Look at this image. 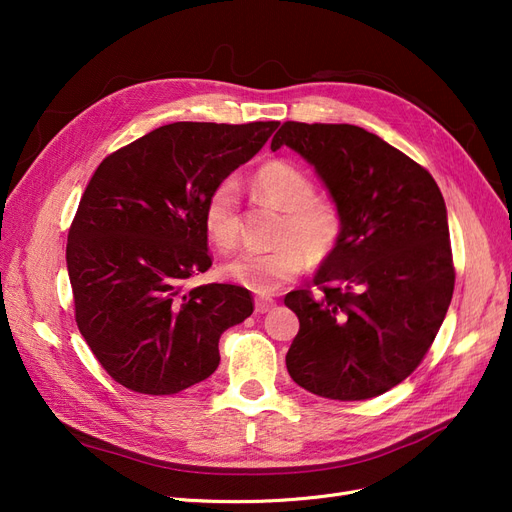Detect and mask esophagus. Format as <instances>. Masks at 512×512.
Returning <instances> with one entry per match:
<instances>
[{
	"label": "esophagus",
	"mask_w": 512,
	"mask_h": 512,
	"mask_svg": "<svg viewBox=\"0 0 512 512\" xmlns=\"http://www.w3.org/2000/svg\"><path fill=\"white\" fill-rule=\"evenodd\" d=\"M254 305H256V312L258 314H267V312H271V309L275 307V299H271V297H256Z\"/></svg>",
	"instance_id": "obj_1"
}]
</instances>
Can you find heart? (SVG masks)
<instances>
[{"label":"heart","mask_w":512,"mask_h":512,"mask_svg":"<svg viewBox=\"0 0 512 512\" xmlns=\"http://www.w3.org/2000/svg\"><path fill=\"white\" fill-rule=\"evenodd\" d=\"M254 194L282 211L273 230V250L243 252L228 260L224 275L256 294H271L299 277L309 262L320 265L342 245L346 215L331 196L316 194V183L303 168L269 160L252 177ZM203 228L220 250H232L241 235L239 185L222 179L203 203Z\"/></svg>","instance_id":"1"}]
</instances>
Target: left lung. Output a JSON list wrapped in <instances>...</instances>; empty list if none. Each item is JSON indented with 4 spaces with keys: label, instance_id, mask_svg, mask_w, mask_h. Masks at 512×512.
<instances>
[{
    "label": "left lung",
    "instance_id": "left-lung-1",
    "mask_svg": "<svg viewBox=\"0 0 512 512\" xmlns=\"http://www.w3.org/2000/svg\"><path fill=\"white\" fill-rule=\"evenodd\" d=\"M288 145L314 164L346 215L337 252L292 290L299 316L290 378L339 401L382 395L421 365L453 299L455 265L444 198L429 170L350 123L286 121Z\"/></svg>",
    "mask_w": 512,
    "mask_h": 512
}]
</instances>
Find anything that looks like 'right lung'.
Listing matches in <instances>:
<instances>
[{
	"label": "right lung",
	"mask_w": 512,
	"mask_h": 512,
	"mask_svg": "<svg viewBox=\"0 0 512 512\" xmlns=\"http://www.w3.org/2000/svg\"><path fill=\"white\" fill-rule=\"evenodd\" d=\"M277 121H177L113 151L96 168L68 230L74 318L115 382L175 395L220 365V335L254 312L232 284L185 290L211 267L203 203L254 158Z\"/></svg>",
	"instance_id": "add662e5"
}]
</instances>
